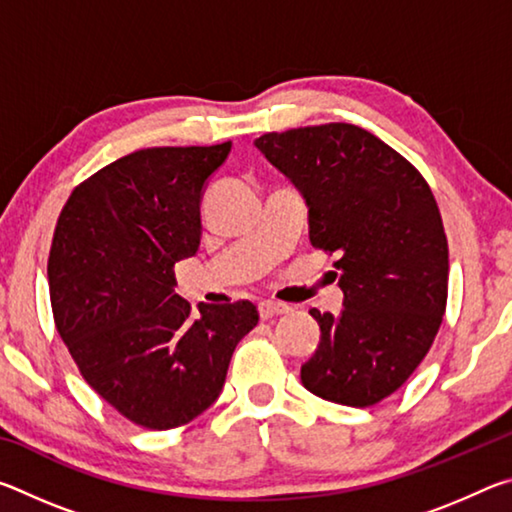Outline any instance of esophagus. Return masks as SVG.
Segmentation results:
<instances>
[{"mask_svg": "<svg viewBox=\"0 0 512 512\" xmlns=\"http://www.w3.org/2000/svg\"><path fill=\"white\" fill-rule=\"evenodd\" d=\"M291 307L289 305H282V302H273V300H262L259 302V316L264 320L268 318H275V316H282V314H289Z\"/></svg>", "mask_w": 512, "mask_h": 512, "instance_id": "obj_1", "label": "esophagus"}]
</instances>
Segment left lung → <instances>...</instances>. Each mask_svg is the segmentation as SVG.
<instances>
[{
	"mask_svg": "<svg viewBox=\"0 0 512 512\" xmlns=\"http://www.w3.org/2000/svg\"><path fill=\"white\" fill-rule=\"evenodd\" d=\"M255 146L307 205L309 241L339 253V316L300 379L309 393L372 406L395 393L429 352L447 305V237L429 185L400 153L352 124L291 128Z\"/></svg>",
	"mask_w": 512,
	"mask_h": 512,
	"instance_id": "1",
	"label": "left lung"
}]
</instances>
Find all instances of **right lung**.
Instances as JSON below:
<instances>
[{"mask_svg":"<svg viewBox=\"0 0 512 512\" xmlns=\"http://www.w3.org/2000/svg\"><path fill=\"white\" fill-rule=\"evenodd\" d=\"M230 149L128 153L76 187L56 225L47 273L58 334L94 391L146 429L210 409L259 320L248 300L201 305L194 318L173 291V266L201 246L207 180Z\"/></svg>","mask_w":512,"mask_h":512,"instance_id":"1","label":"right lung"}]
</instances>
